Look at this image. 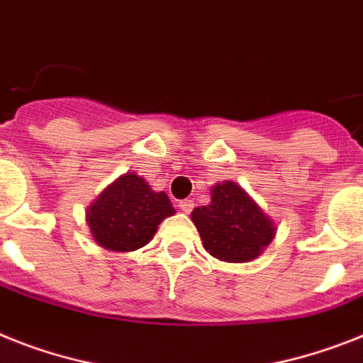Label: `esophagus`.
Instances as JSON below:
<instances>
[{
	"label": "esophagus",
	"mask_w": 363,
	"mask_h": 363,
	"mask_svg": "<svg viewBox=\"0 0 363 363\" xmlns=\"http://www.w3.org/2000/svg\"><path fill=\"white\" fill-rule=\"evenodd\" d=\"M179 208H181L184 214H188V212H191V208H194V203H191L190 199H184L179 203Z\"/></svg>",
	"instance_id": "obj_1"
}]
</instances>
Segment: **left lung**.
Wrapping results in <instances>:
<instances>
[{
	"label": "left lung",
	"mask_w": 363,
	"mask_h": 363,
	"mask_svg": "<svg viewBox=\"0 0 363 363\" xmlns=\"http://www.w3.org/2000/svg\"><path fill=\"white\" fill-rule=\"evenodd\" d=\"M203 247L218 260L243 264L258 258L277 234L275 219L238 182H218L210 203L191 212Z\"/></svg>",
	"instance_id": "left-lung-1"
}]
</instances>
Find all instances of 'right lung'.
I'll return each mask as SVG.
<instances>
[{
    "instance_id": "obj_1",
    "label": "right lung",
    "mask_w": 363,
    "mask_h": 363,
    "mask_svg": "<svg viewBox=\"0 0 363 363\" xmlns=\"http://www.w3.org/2000/svg\"><path fill=\"white\" fill-rule=\"evenodd\" d=\"M175 214L169 197L144 177L127 172L111 182L86 208V225L99 247L129 252L147 245L158 225Z\"/></svg>"
}]
</instances>
